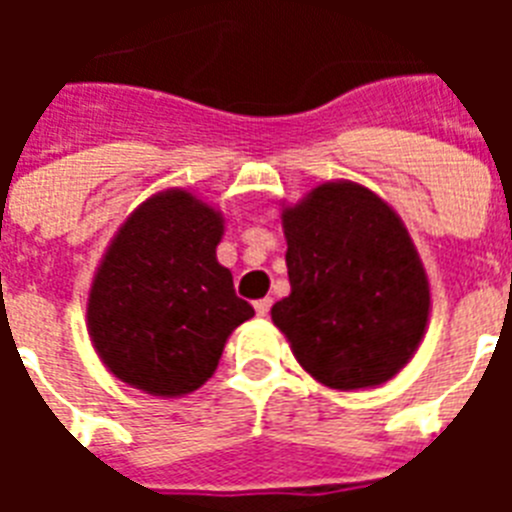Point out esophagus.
I'll return each mask as SVG.
<instances>
[{"instance_id": "1", "label": "esophagus", "mask_w": 512, "mask_h": 512, "mask_svg": "<svg viewBox=\"0 0 512 512\" xmlns=\"http://www.w3.org/2000/svg\"><path fill=\"white\" fill-rule=\"evenodd\" d=\"M255 313L260 319H265L268 313H271V297H263V300H257L255 303Z\"/></svg>"}]
</instances>
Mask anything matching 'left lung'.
<instances>
[{"instance_id":"left-lung-1","label":"left lung","mask_w":512,"mask_h":512,"mask_svg":"<svg viewBox=\"0 0 512 512\" xmlns=\"http://www.w3.org/2000/svg\"><path fill=\"white\" fill-rule=\"evenodd\" d=\"M289 292L271 308L297 364L332 390L377 388L420 348L430 281L398 212L353 180L281 204Z\"/></svg>"}]
</instances>
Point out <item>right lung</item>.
<instances>
[{"mask_svg":"<svg viewBox=\"0 0 512 512\" xmlns=\"http://www.w3.org/2000/svg\"><path fill=\"white\" fill-rule=\"evenodd\" d=\"M225 217L188 188L132 209L87 292V335L100 364L148 396L180 398L215 374L231 332L255 316L217 263Z\"/></svg>","mask_w":512,"mask_h":512,"instance_id":"obj_1","label":"right lung"}]
</instances>
